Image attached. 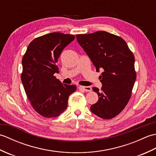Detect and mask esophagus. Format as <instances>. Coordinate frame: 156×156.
<instances>
[{
    "label": "esophagus",
    "mask_w": 156,
    "mask_h": 156,
    "mask_svg": "<svg viewBox=\"0 0 156 156\" xmlns=\"http://www.w3.org/2000/svg\"><path fill=\"white\" fill-rule=\"evenodd\" d=\"M78 88L85 92H90L92 90V88L90 87H82V86H80Z\"/></svg>",
    "instance_id": "34e87169"
}]
</instances>
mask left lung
Wrapping results in <instances>:
<instances>
[{"label": "left lung", "instance_id": "1", "mask_svg": "<svg viewBox=\"0 0 156 156\" xmlns=\"http://www.w3.org/2000/svg\"><path fill=\"white\" fill-rule=\"evenodd\" d=\"M76 39L97 72L103 71L99 76L101 90L92 88L98 101L90 111L102 119L113 118L128 103L136 80L133 53L124 39L106 31L77 35Z\"/></svg>", "mask_w": 156, "mask_h": 156}]
</instances>
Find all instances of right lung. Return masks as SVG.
I'll return each instance as SVG.
<instances>
[{"label":"right lung","mask_w":156,"mask_h":156,"mask_svg":"<svg viewBox=\"0 0 156 156\" xmlns=\"http://www.w3.org/2000/svg\"><path fill=\"white\" fill-rule=\"evenodd\" d=\"M75 36L51 33L35 38L29 45L22 59L21 81L34 110L44 117H56L68 107L69 96L76 86L63 84L55 78L56 66L66 46Z\"/></svg>","instance_id":"1"}]
</instances>
